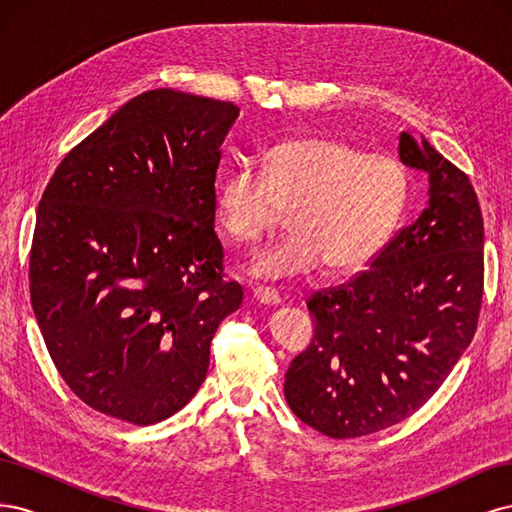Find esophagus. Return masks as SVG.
Masks as SVG:
<instances>
[{"label":"esophagus","mask_w":512,"mask_h":512,"mask_svg":"<svg viewBox=\"0 0 512 512\" xmlns=\"http://www.w3.org/2000/svg\"><path fill=\"white\" fill-rule=\"evenodd\" d=\"M254 299H256L258 303H262V305H277V303L282 301L280 294H277V290L267 288V286H258V288L254 290Z\"/></svg>","instance_id":"1"}]
</instances>
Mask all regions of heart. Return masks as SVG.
Returning <instances> with one entry per match:
<instances>
[{
    "label": "heart",
    "mask_w": 512,
    "mask_h": 512,
    "mask_svg": "<svg viewBox=\"0 0 512 512\" xmlns=\"http://www.w3.org/2000/svg\"><path fill=\"white\" fill-rule=\"evenodd\" d=\"M410 194L406 166L329 136H297L269 149L262 170L241 166L215 194V218L237 243H256L288 220L292 232L254 256L250 271L284 280L318 269L354 271L393 235Z\"/></svg>",
    "instance_id": "b5f03b06"
}]
</instances>
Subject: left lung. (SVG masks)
Returning a JSON list of instances; mask_svg holds the SVG:
<instances>
[{
  "instance_id": "left-lung-1",
  "label": "left lung",
  "mask_w": 512,
  "mask_h": 512,
  "mask_svg": "<svg viewBox=\"0 0 512 512\" xmlns=\"http://www.w3.org/2000/svg\"><path fill=\"white\" fill-rule=\"evenodd\" d=\"M399 158L429 175V205L342 286L314 292V339L286 371L301 421L363 438L423 408L472 342L485 286V226L470 177L410 132Z\"/></svg>"
}]
</instances>
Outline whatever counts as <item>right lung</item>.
Listing matches in <instances>:
<instances>
[{
    "label": "right lung",
    "mask_w": 512,
    "mask_h": 512,
    "mask_svg": "<svg viewBox=\"0 0 512 512\" xmlns=\"http://www.w3.org/2000/svg\"><path fill=\"white\" fill-rule=\"evenodd\" d=\"M239 108L151 89L59 162L38 205L29 294L83 404L153 425L196 395L239 309L215 235V173Z\"/></svg>",
    "instance_id": "right-lung-1"
}]
</instances>
